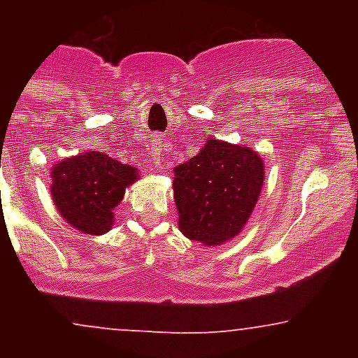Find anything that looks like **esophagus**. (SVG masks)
<instances>
[{
	"instance_id": "esophagus-1",
	"label": "esophagus",
	"mask_w": 358,
	"mask_h": 358,
	"mask_svg": "<svg viewBox=\"0 0 358 358\" xmlns=\"http://www.w3.org/2000/svg\"><path fill=\"white\" fill-rule=\"evenodd\" d=\"M150 162L154 169H159L162 165V139L150 141Z\"/></svg>"
}]
</instances>
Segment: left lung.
Listing matches in <instances>:
<instances>
[{"instance_id": "8db88e82", "label": "left lung", "mask_w": 358, "mask_h": 358, "mask_svg": "<svg viewBox=\"0 0 358 358\" xmlns=\"http://www.w3.org/2000/svg\"><path fill=\"white\" fill-rule=\"evenodd\" d=\"M266 167L250 146L215 137L189 162L174 167L178 229L185 238L217 247L243 230L266 182Z\"/></svg>"}]
</instances>
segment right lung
<instances>
[{"label":"right lung","mask_w":358,"mask_h":358,"mask_svg":"<svg viewBox=\"0 0 358 358\" xmlns=\"http://www.w3.org/2000/svg\"><path fill=\"white\" fill-rule=\"evenodd\" d=\"M139 176L134 165L117 162L103 152H81L53 165L50 193L66 223L81 234L100 236L111 230L115 210Z\"/></svg>","instance_id":"right-lung-1"}]
</instances>
